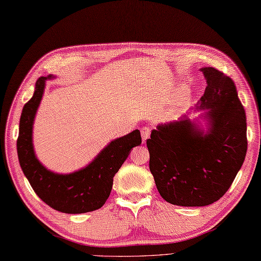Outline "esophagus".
Here are the masks:
<instances>
[{
    "mask_svg": "<svg viewBox=\"0 0 261 261\" xmlns=\"http://www.w3.org/2000/svg\"><path fill=\"white\" fill-rule=\"evenodd\" d=\"M141 134H142V140H143V143H145V141L147 140L148 137H150V134H151V129H150V127H147V126L142 127V128H141Z\"/></svg>",
    "mask_w": 261,
    "mask_h": 261,
    "instance_id": "obj_1",
    "label": "esophagus"
}]
</instances>
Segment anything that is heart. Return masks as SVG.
Instances as JSON below:
<instances>
[{"mask_svg": "<svg viewBox=\"0 0 261 261\" xmlns=\"http://www.w3.org/2000/svg\"><path fill=\"white\" fill-rule=\"evenodd\" d=\"M185 99H186V93L181 92V93H180V95H179L178 101H179V102H182V101H185Z\"/></svg>", "mask_w": 261, "mask_h": 261, "instance_id": "1", "label": "heart"}]
</instances>
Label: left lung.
Returning <instances> with one entry per match:
<instances>
[{"mask_svg": "<svg viewBox=\"0 0 261 261\" xmlns=\"http://www.w3.org/2000/svg\"><path fill=\"white\" fill-rule=\"evenodd\" d=\"M207 80L200 109H208L204 135L188 119L159 125L146 140L150 171L161 197L178 206H206L223 197L247 153V119L236 84L214 67L201 68Z\"/></svg>", "mask_w": 261, "mask_h": 261, "instance_id": "left-lung-1", "label": "left lung"}]
</instances>
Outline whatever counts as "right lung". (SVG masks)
Masks as SVG:
<instances>
[{
    "label": "right lung",
    "mask_w": 261,
    "mask_h": 261,
    "mask_svg": "<svg viewBox=\"0 0 261 261\" xmlns=\"http://www.w3.org/2000/svg\"><path fill=\"white\" fill-rule=\"evenodd\" d=\"M50 77V76H48ZM45 76L36 82L33 98L20 117L17 151L24 175L37 196L51 208L67 214H81L103 206L113 188L114 177L130 150L142 143L141 133L133 130L106 146L87 168L71 174H56L41 166L33 147V124L45 88Z\"/></svg>",
    "instance_id": "obj_1"
}]
</instances>
